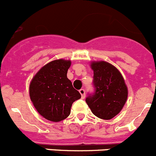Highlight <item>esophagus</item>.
<instances>
[{
    "label": "esophagus",
    "mask_w": 156,
    "mask_h": 156,
    "mask_svg": "<svg viewBox=\"0 0 156 156\" xmlns=\"http://www.w3.org/2000/svg\"><path fill=\"white\" fill-rule=\"evenodd\" d=\"M79 92H80V94H81V98H82V99H84V98L85 97V89H84V88H81V89H80V90H79Z\"/></svg>",
    "instance_id": "esophagus-1"
}]
</instances>
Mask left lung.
Returning <instances> with one entry per match:
<instances>
[{"mask_svg": "<svg viewBox=\"0 0 156 156\" xmlns=\"http://www.w3.org/2000/svg\"><path fill=\"white\" fill-rule=\"evenodd\" d=\"M95 92L85 99L95 116L110 120L118 114L127 99L128 91L119 70L106 61L91 63Z\"/></svg>", "mask_w": 156, "mask_h": 156, "instance_id": "obj_1", "label": "left lung"}]
</instances>
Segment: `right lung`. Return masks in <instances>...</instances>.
I'll use <instances>...</instances> for the list:
<instances>
[{
  "label": "right lung",
  "instance_id": "add662e5",
  "mask_svg": "<svg viewBox=\"0 0 156 156\" xmlns=\"http://www.w3.org/2000/svg\"><path fill=\"white\" fill-rule=\"evenodd\" d=\"M71 61L55 60L44 65L33 78L29 95L37 112L53 122L64 120L71 113L75 101L81 94L67 77Z\"/></svg>",
  "mask_w": 156,
  "mask_h": 156
}]
</instances>
